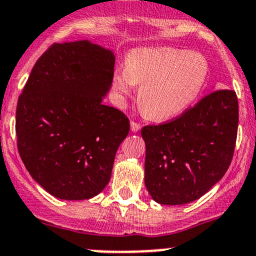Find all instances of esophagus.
<instances>
[{"label": "esophagus", "instance_id": "obj_1", "mask_svg": "<svg viewBox=\"0 0 256 256\" xmlns=\"http://www.w3.org/2000/svg\"><path fill=\"white\" fill-rule=\"evenodd\" d=\"M130 130L132 132H138L140 130V124L137 122H130Z\"/></svg>", "mask_w": 256, "mask_h": 256}]
</instances>
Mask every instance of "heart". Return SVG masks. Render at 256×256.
Masks as SVG:
<instances>
[{
	"instance_id": "1",
	"label": "heart",
	"mask_w": 256,
	"mask_h": 256,
	"mask_svg": "<svg viewBox=\"0 0 256 256\" xmlns=\"http://www.w3.org/2000/svg\"><path fill=\"white\" fill-rule=\"evenodd\" d=\"M207 62L198 53L175 48L140 49L128 57L126 70L112 77V88L130 95L136 85L138 104L147 118L168 120L193 104L207 78Z\"/></svg>"
}]
</instances>
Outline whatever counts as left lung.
Here are the masks:
<instances>
[{"mask_svg":"<svg viewBox=\"0 0 256 256\" xmlns=\"http://www.w3.org/2000/svg\"><path fill=\"white\" fill-rule=\"evenodd\" d=\"M238 102L234 90L203 96L165 123L144 126V184L161 204H185L222 179L234 157Z\"/></svg>","mask_w":256,"mask_h":256,"instance_id":"1","label":"left lung"}]
</instances>
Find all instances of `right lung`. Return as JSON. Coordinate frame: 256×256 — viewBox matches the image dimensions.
Here are the masks:
<instances>
[{
  "mask_svg": "<svg viewBox=\"0 0 256 256\" xmlns=\"http://www.w3.org/2000/svg\"><path fill=\"white\" fill-rule=\"evenodd\" d=\"M116 58L88 40L53 43L36 60L16 108L18 150L32 179L67 200L109 182L130 119L102 104Z\"/></svg>",
  "mask_w": 256,
  "mask_h": 256,
  "instance_id": "obj_1",
  "label": "right lung"
}]
</instances>
